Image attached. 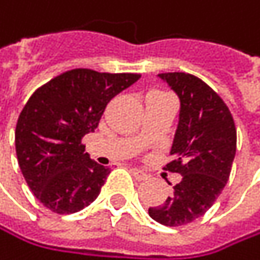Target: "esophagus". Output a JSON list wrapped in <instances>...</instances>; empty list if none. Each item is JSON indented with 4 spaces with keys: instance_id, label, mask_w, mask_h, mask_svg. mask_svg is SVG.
Wrapping results in <instances>:
<instances>
[{
    "instance_id": "obj_1",
    "label": "esophagus",
    "mask_w": 260,
    "mask_h": 260,
    "mask_svg": "<svg viewBox=\"0 0 260 260\" xmlns=\"http://www.w3.org/2000/svg\"><path fill=\"white\" fill-rule=\"evenodd\" d=\"M131 172H133L134 178H136V180H139V181H143V180H146V178H148V174H146L145 171L139 169V168H133V169H131Z\"/></svg>"
}]
</instances>
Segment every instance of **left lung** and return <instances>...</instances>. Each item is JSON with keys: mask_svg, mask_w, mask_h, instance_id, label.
Listing matches in <instances>:
<instances>
[{"mask_svg": "<svg viewBox=\"0 0 260 260\" xmlns=\"http://www.w3.org/2000/svg\"><path fill=\"white\" fill-rule=\"evenodd\" d=\"M158 77L180 100L171 148L175 160L166 168L181 174V181L165 204L149 207V216L175 227L203 216L225 187L236 154V127L227 105L201 79L186 73H161Z\"/></svg>", "mask_w": 260, "mask_h": 260, "instance_id": "1", "label": "left lung"}]
</instances>
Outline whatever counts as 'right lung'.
I'll list each match as a JSON object with an SVG mask.
<instances>
[{
	"instance_id": "right-lung-1",
	"label": "right lung",
	"mask_w": 260,
	"mask_h": 260,
	"mask_svg": "<svg viewBox=\"0 0 260 260\" xmlns=\"http://www.w3.org/2000/svg\"><path fill=\"white\" fill-rule=\"evenodd\" d=\"M140 79L133 73L67 71L36 89L19 114L15 146L19 169L38 201L59 215L89 206L109 169L85 152L108 102Z\"/></svg>"
}]
</instances>
